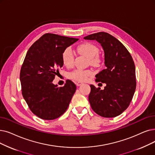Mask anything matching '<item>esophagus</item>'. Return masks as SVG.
Wrapping results in <instances>:
<instances>
[{
	"instance_id": "esophagus-1",
	"label": "esophagus",
	"mask_w": 155,
	"mask_h": 155,
	"mask_svg": "<svg viewBox=\"0 0 155 155\" xmlns=\"http://www.w3.org/2000/svg\"><path fill=\"white\" fill-rule=\"evenodd\" d=\"M75 84H76L77 86H80V85H81L82 84H83V83H82V82H76Z\"/></svg>"
}]
</instances>
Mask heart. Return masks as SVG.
Here are the masks:
<instances>
[{
	"mask_svg": "<svg viewBox=\"0 0 155 155\" xmlns=\"http://www.w3.org/2000/svg\"><path fill=\"white\" fill-rule=\"evenodd\" d=\"M77 51L81 55L88 58V63L94 66H99L102 63V59L98 54L99 48L90 42H84L78 45L76 49ZM62 62L67 68H71L74 65L73 53L71 49H65L61 54ZM94 75V72L91 70L77 69L69 73L70 78L78 82H85Z\"/></svg>",
	"mask_w": 155,
	"mask_h": 155,
	"instance_id": "b5f03b06",
	"label": "heart"
}]
</instances>
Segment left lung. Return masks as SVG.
<instances>
[{"label": "left lung", "instance_id": "left-lung-1", "mask_svg": "<svg viewBox=\"0 0 155 155\" xmlns=\"http://www.w3.org/2000/svg\"><path fill=\"white\" fill-rule=\"evenodd\" d=\"M95 40L104 52L106 69L96 75V82L106 84L104 90L91 85L89 101L97 115L113 118L122 114L129 106L136 88V68L133 59L118 39L106 32L87 35Z\"/></svg>", "mask_w": 155, "mask_h": 155}]
</instances>
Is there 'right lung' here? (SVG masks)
<instances>
[{
	"label": "right lung",
	"mask_w": 155,
	"mask_h": 155,
	"mask_svg": "<svg viewBox=\"0 0 155 155\" xmlns=\"http://www.w3.org/2000/svg\"><path fill=\"white\" fill-rule=\"evenodd\" d=\"M78 38L45 33L26 53L20 71L23 98L38 117L58 118L66 111L77 87L67 80L63 87L52 84L58 68L63 66L61 54Z\"/></svg>",
	"instance_id": "obj_1"
}]
</instances>
